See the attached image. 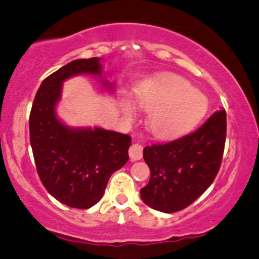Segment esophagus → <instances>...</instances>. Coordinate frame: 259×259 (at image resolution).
I'll return each mask as SVG.
<instances>
[{
  "mask_svg": "<svg viewBox=\"0 0 259 259\" xmlns=\"http://www.w3.org/2000/svg\"><path fill=\"white\" fill-rule=\"evenodd\" d=\"M142 150H144V147H142V145L138 144V142H135V144H133L132 146L129 148V156L130 158L133 160H139L142 158Z\"/></svg>",
  "mask_w": 259,
  "mask_h": 259,
  "instance_id": "obj_1",
  "label": "esophagus"
}]
</instances>
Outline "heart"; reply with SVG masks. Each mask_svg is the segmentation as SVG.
Segmentation results:
<instances>
[{
  "mask_svg": "<svg viewBox=\"0 0 259 259\" xmlns=\"http://www.w3.org/2000/svg\"><path fill=\"white\" fill-rule=\"evenodd\" d=\"M136 100L141 108L151 111L147 125L158 139H174L189 133L203 119L208 109L207 97L174 74L145 81L136 92ZM121 108L127 117H133L129 101H123Z\"/></svg>",
  "mask_w": 259,
  "mask_h": 259,
  "instance_id": "obj_1",
  "label": "heart"
}]
</instances>
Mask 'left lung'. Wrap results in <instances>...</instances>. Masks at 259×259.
I'll return each instance as SVG.
<instances>
[{
  "instance_id": "obj_1",
  "label": "left lung",
  "mask_w": 259,
  "mask_h": 259,
  "mask_svg": "<svg viewBox=\"0 0 259 259\" xmlns=\"http://www.w3.org/2000/svg\"><path fill=\"white\" fill-rule=\"evenodd\" d=\"M227 138V113H213L195 133L167 144L144 148L151 178L142 187V201L153 209H184L210 186L218 174Z\"/></svg>"
}]
</instances>
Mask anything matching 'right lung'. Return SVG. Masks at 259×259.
I'll return each mask as SVG.
<instances>
[{
    "instance_id": "obj_1",
    "label": "right lung",
    "mask_w": 259,
    "mask_h": 259,
    "mask_svg": "<svg viewBox=\"0 0 259 259\" xmlns=\"http://www.w3.org/2000/svg\"><path fill=\"white\" fill-rule=\"evenodd\" d=\"M101 59H75L41 82L35 95L29 132L35 164L49 194L72 208L88 209L105 194L111 175L129 159L132 138L102 127H73L59 120L56 107L62 86L79 74H91L112 90L102 78Z\"/></svg>"
}]
</instances>
